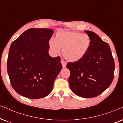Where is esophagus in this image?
Wrapping results in <instances>:
<instances>
[{"label":"esophagus","instance_id":"obj_1","mask_svg":"<svg viewBox=\"0 0 123 123\" xmlns=\"http://www.w3.org/2000/svg\"><path fill=\"white\" fill-rule=\"evenodd\" d=\"M61 63L62 64V66H63V68H65V67H66V65H67V64L64 61H63V60H61Z\"/></svg>","mask_w":123,"mask_h":123}]
</instances>
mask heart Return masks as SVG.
Returning a JSON list of instances; mask_svg holds the SVG:
<instances>
[{
  "label": "heart",
  "instance_id": "b5f03b06",
  "mask_svg": "<svg viewBox=\"0 0 123 123\" xmlns=\"http://www.w3.org/2000/svg\"><path fill=\"white\" fill-rule=\"evenodd\" d=\"M50 51L54 54L60 53L67 61L77 62L88 53L91 46V38L88 35L70 30L57 32L55 39L51 38L48 43Z\"/></svg>",
  "mask_w": 123,
  "mask_h": 123
}]
</instances>
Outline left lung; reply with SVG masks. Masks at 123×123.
Returning a JSON list of instances; mask_svg holds the SVG:
<instances>
[{"instance_id":"1","label":"left lung","mask_w":123,"mask_h":123,"mask_svg":"<svg viewBox=\"0 0 123 123\" xmlns=\"http://www.w3.org/2000/svg\"><path fill=\"white\" fill-rule=\"evenodd\" d=\"M91 38L88 53L82 59L68 63L70 88L74 93L83 98L100 95L111 84L115 63L109 45L96 33L86 31Z\"/></svg>"}]
</instances>
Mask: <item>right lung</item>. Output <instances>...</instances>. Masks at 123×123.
I'll return each mask as SVG.
<instances>
[{
	"label": "right lung",
	"mask_w": 123,
	"mask_h": 123,
	"mask_svg": "<svg viewBox=\"0 0 123 123\" xmlns=\"http://www.w3.org/2000/svg\"><path fill=\"white\" fill-rule=\"evenodd\" d=\"M54 33L48 28H30L12 43L7 71L13 89L32 99L46 97L62 68L60 58L49 54V41Z\"/></svg>",
	"instance_id": "right-lung-1"
}]
</instances>
